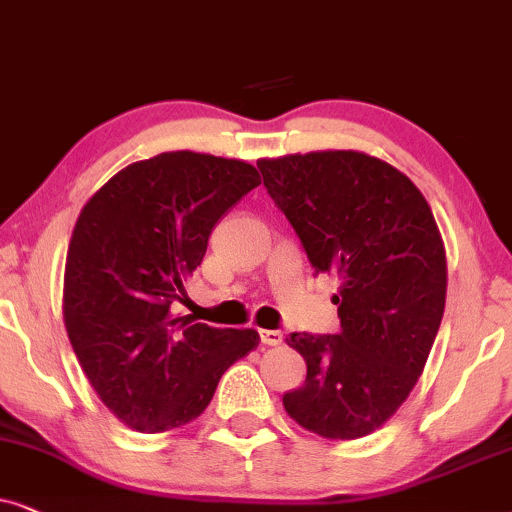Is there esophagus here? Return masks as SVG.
Wrapping results in <instances>:
<instances>
[{"instance_id": "obj_1", "label": "esophagus", "mask_w": 512, "mask_h": 512, "mask_svg": "<svg viewBox=\"0 0 512 512\" xmlns=\"http://www.w3.org/2000/svg\"><path fill=\"white\" fill-rule=\"evenodd\" d=\"M260 339H262V344H267V346L283 344V335L278 330H260Z\"/></svg>"}]
</instances>
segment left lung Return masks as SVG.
Listing matches in <instances>:
<instances>
[{
    "mask_svg": "<svg viewBox=\"0 0 512 512\" xmlns=\"http://www.w3.org/2000/svg\"><path fill=\"white\" fill-rule=\"evenodd\" d=\"M257 168L313 271L339 281V335L285 339L306 360V379L283 407L320 438H365L412 393L445 311L447 257L431 206L398 168L353 149Z\"/></svg>",
    "mask_w": 512,
    "mask_h": 512,
    "instance_id": "left-lung-1",
    "label": "left lung"
}]
</instances>
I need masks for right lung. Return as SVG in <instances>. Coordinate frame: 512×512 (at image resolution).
<instances>
[{
    "label": "right lung",
    "mask_w": 512,
    "mask_h": 512,
    "mask_svg": "<svg viewBox=\"0 0 512 512\" xmlns=\"http://www.w3.org/2000/svg\"><path fill=\"white\" fill-rule=\"evenodd\" d=\"M260 182L241 159L182 149L119 170L81 208L65 262V330L93 391L135 431L194 421L227 367L260 344L255 330L170 313L217 220Z\"/></svg>",
    "instance_id": "right-lung-1"
}]
</instances>
